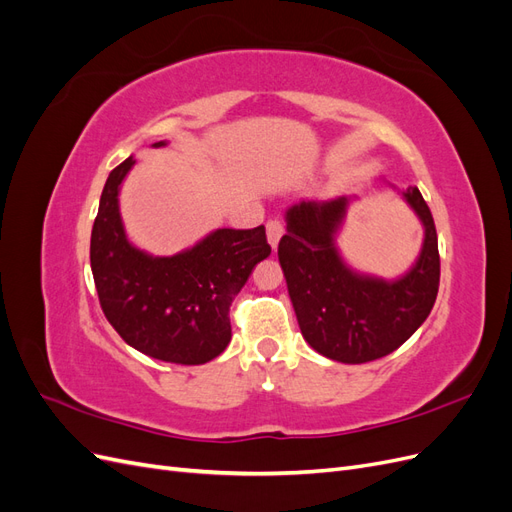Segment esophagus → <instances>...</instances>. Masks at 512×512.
Segmentation results:
<instances>
[{
    "label": "esophagus",
    "mask_w": 512,
    "mask_h": 512,
    "mask_svg": "<svg viewBox=\"0 0 512 512\" xmlns=\"http://www.w3.org/2000/svg\"><path fill=\"white\" fill-rule=\"evenodd\" d=\"M284 224L280 222V220H269L267 222V239H269V245L273 247H277V243H280V239H282V235H284Z\"/></svg>",
    "instance_id": "obj_1"
}]
</instances>
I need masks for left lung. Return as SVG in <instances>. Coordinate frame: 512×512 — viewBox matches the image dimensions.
<instances>
[{
    "label": "left lung",
    "instance_id": "8db88e82",
    "mask_svg": "<svg viewBox=\"0 0 512 512\" xmlns=\"http://www.w3.org/2000/svg\"><path fill=\"white\" fill-rule=\"evenodd\" d=\"M425 226L421 258L397 282L350 271L333 237L348 198L303 200L286 213L277 247L305 342L327 359L367 363L391 354L421 327L438 297L440 252L433 215L416 188L404 192Z\"/></svg>",
    "mask_w": 512,
    "mask_h": 512
}]
</instances>
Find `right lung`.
Here are the masks:
<instances>
[{
    "label": "right lung",
    "instance_id": "1",
    "mask_svg": "<svg viewBox=\"0 0 512 512\" xmlns=\"http://www.w3.org/2000/svg\"><path fill=\"white\" fill-rule=\"evenodd\" d=\"M164 143H156L162 147ZM134 158L111 170L91 230V271L106 320L121 339L158 361L203 365L232 337L230 303L271 254L265 226L220 228L192 250L153 258L126 239L119 185Z\"/></svg>",
    "mask_w": 512,
    "mask_h": 512
}]
</instances>
